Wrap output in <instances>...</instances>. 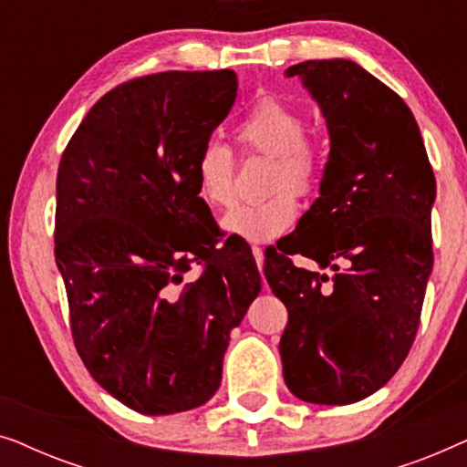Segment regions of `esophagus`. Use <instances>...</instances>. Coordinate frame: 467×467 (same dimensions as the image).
<instances>
[{
	"mask_svg": "<svg viewBox=\"0 0 467 467\" xmlns=\"http://www.w3.org/2000/svg\"><path fill=\"white\" fill-rule=\"evenodd\" d=\"M253 257H254V261H257V267L261 270V267H264V248L253 246Z\"/></svg>",
	"mask_w": 467,
	"mask_h": 467,
	"instance_id": "esophagus-1",
	"label": "esophagus"
}]
</instances>
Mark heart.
I'll list each match as a JSON object with an SVG mask.
<instances>
[{
	"instance_id": "obj_1",
	"label": "heart",
	"mask_w": 467,
	"mask_h": 467,
	"mask_svg": "<svg viewBox=\"0 0 467 467\" xmlns=\"http://www.w3.org/2000/svg\"><path fill=\"white\" fill-rule=\"evenodd\" d=\"M306 114L289 101L261 98L238 125L235 140L244 152L270 157L265 191L270 197L242 203L225 219L223 229L246 242H272L296 225L299 197H312L321 187L325 159L315 140L306 136ZM197 197L210 208H227L235 200V159L227 144L206 140L193 163Z\"/></svg>"
}]
</instances>
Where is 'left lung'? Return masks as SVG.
<instances>
[{"label":"left lung","mask_w":467,"mask_h":467,"mask_svg":"<svg viewBox=\"0 0 467 467\" xmlns=\"http://www.w3.org/2000/svg\"><path fill=\"white\" fill-rule=\"evenodd\" d=\"M285 74L321 106L329 159L296 234L265 253L267 285L289 312L283 374L299 400L355 404L391 380L417 336L436 178L410 108L355 61H304ZM289 254L337 276L293 266Z\"/></svg>","instance_id":"left-lung-1"}]
</instances>
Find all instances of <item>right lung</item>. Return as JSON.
I'll list each match as a JSON object with an SVG mask.
<instances>
[{"label": "right lung", "mask_w": 467, "mask_h": 467, "mask_svg": "<svg viewBox=\"0 0 467 467\" xmlns=\"http://www.w3.org/2000/svg\"><path fill=\"white\" fill-rule=\"evenodd\" d=\"M238 78L161 72L112 88L63 150L55 261L69 327L95 382L131 410L184 412L221 385L229 334L261 291L244 244H219L197 197V150ZM191 263L202 276L183 283Z\"/></svg>", "instance_id": "add662e5"}]
</instances>
